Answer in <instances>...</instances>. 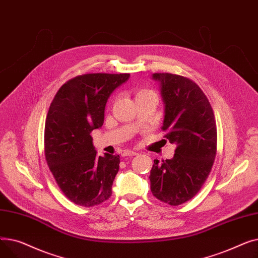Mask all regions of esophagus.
I'll return each mask as SVG.
<instances>
[{"instance_id":"34e87169","label":"esophagus","mask_w":258,"mask_h":258,"mask_svg":"<svg viewBox=\"0 0 258 258\" xmlns=\"http://www.w3.org/2000/svg\"><path fill=\"white\" fill-rule=\"evenodd\" d=\"M136 152H132V151H126L123 153V157H132V156H136Z\"/></svg>"}]
</instances>
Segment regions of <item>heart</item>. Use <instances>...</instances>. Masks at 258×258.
I'll return each instance as SVG.
<instances>
[{
    "label": "heart",
    "instance_id": "1",
    "mask_svg": "<svg viewBox=\"0 0 258 258\" xmlns=\"http://www.w3.org/2000/svg\"><path fill=\"white\" fill-rule=\"evenodd\" d=\"M148 92H152V91L147 90V89H141V90H139V91L137 92V94H136V97H137V96H139V95H142V94H144V93H148Z\"/></svg>",
    "mask_w": 258,
    "mask_h": 258
}]
</instances>
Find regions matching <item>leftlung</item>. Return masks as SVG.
Returning <instances> with one entry per match:
<instances>
[{
  "mask_svg": "<svg viewBox=\"0 0 258 258\" xmlns=\"http://www.w3.org/2000/svg\"><path fill=\"white\" fill-rule=\"evenodd\" d=\"M165 105L162 131L177 144L170 160L154 161L151 190L171 206L192 199L204 185L216 155L218 132L211 104L190 78L171 73H155Z\"/></svg>",
  "mask_w": 258,
  "mask_h": 258,
  "instance_id": "1",
  "label": "left lung"
}]
</instances>
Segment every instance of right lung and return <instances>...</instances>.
Masks as SVG:
<instances>
[{"label": "right lung", "instance_id": "right-lung-1", "mask_svg": "<svg viewBox=\"0 0 258 258\" xmlns=\"http://www.w3.org/2000/svg\"><path fill=\"white\" fill-rule=\"evenodd\" d=\"M128 77V73L78 75L60 87L50 104L45 158L60 190L76 205L93 207L112 196L120 157H98L91 133L102 126L108 97Z\"/></svg>", "mask_w": 258, "mask_h": 258}]
</instances>
